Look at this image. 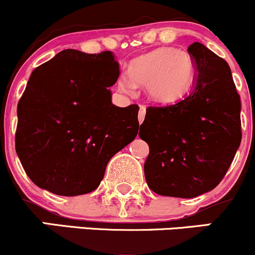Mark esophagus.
Returning a JSON list of instances; mask_svg holds the SVG:
<instances>
[{"label":"esophagus","mask_w":255,"mask_h":255,"mask_svg":"<svg viewBox=\"0 0 255 255\" xmlns=\"http://www.w3.org/2000/svg\"><path fill=\"white\" fill-rule=\"evenodd\" d=\"M145 115H146V108L144 107V105H140V111H139V114H137V120H139L140 125H141L142 121H144Z\"/></svg>","instance_id":"34e87169"}]
</instances>
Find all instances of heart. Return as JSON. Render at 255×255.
<instances>
[{
  "label": "heart",
  "mask_w": 255,
  "mask_h": 255,
  "mask_svg": "<svg viewBox=\"0 0 255 255\" xmlns=\"http://www.w3.org/2000/svg\"><path fill=\"white\" fill-rule=\"evenodd\" d=\"M193 79L192 58L176 48H159L135 58L129 66V77L121 74L118 86L133 93L135 85H146L148 96L159 103L176 101L189 89Z\"/></svg>",
  "instance_id": "b5f03b06"
}]
</instances>
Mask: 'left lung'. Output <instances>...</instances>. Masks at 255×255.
<instances>
[{"mask_svg": "<svg viewBox=\"0 0 255 255\" xmlns=\"http://www.w3.org/2000/svg\"><path fill=\"white\" fill-rule=\"evenodd\" d=\"M188 52L193 90L175 104L148 107L139 131L150 147L146 182L165 197L194 198L217 187L241 144V101L229 66L201 43Z\"/></svg>", "mask_w": 255, "mask_h": 255, "instance_id": "obj_1", "label": "left lung"}]
</instances>
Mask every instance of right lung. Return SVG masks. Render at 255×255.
<instances>
[{"label":"right lung","instance_id":"right-lung-1","mask_svg":"<svg viewBox=\"0 0 255 255\" xmlns=\"http://www.w3.org/2000/svg\"><path fill=\"white\" fill-rule=\"evenodd\" d=\"M119 62L67 49L32 72L17 103L15 150L34 184L63 197L95 191L108 162L135 139L136 104L111 103Z\"/></svg>","mask_w":255,"mask_h":255}]
</instances>
